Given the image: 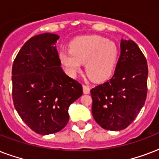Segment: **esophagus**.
Segmentation results:
<instances>
[{"mask_svg": "<svg viewBox=\"0 0 159 159\" xmlns=\"http://www.w3.org/2000/svg\"><path fill=\"white\" fill-rule=\"evenodd\" d=\"M82 90H83V93L84 94H89L90 93V87L88 86L83 85L82 86Z\"/></svg>", "mask_w": 159, "mask_h": 159, "instance_id": "34e87169", "label": "esophagus"}]
</instances>
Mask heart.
Listing matches in <instances>:
<instances>
[{"mask_svg": "<svg viewBox=\"0 0 159 159\" xmlns=\"http://www.w3.org/2000/svg\"><path fill=\"white\" fill-rule=\"evenodd\" d=\"M119 58L116 43L99 35L81 36L70 43V50L59 51V59L67 74L74 77L85 62V70L95 81L102 82L113 72Z\"/></svg>", "mask_w": 159, "mask_h": 159, "instance_id": "heart-1", "label": "heart"}]
</instances>
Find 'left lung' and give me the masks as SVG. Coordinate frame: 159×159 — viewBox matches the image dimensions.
Returning a JSON list of instances; mask_svg holds the SVG:
<instances>
[{
    "instance_id": "left-lung-1",
    "label": "left lung",
    "mask_w": 159,
    "mask_h": 159,
    "mask_svg": "<svg viewBox=\"0 0 159 159\" xmlns=\"http://www.w3.org/2000/svg\"><path fill=\"white\" fill-rule=\"evenodd\" d=\"M148 65L133 40H120V56L113 77L91 90L92 116L100 126L119 131L138 116L147 97Z\"/></svg>"
}]
</instances>
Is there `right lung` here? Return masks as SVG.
Instances as JSON below:
<instances>
[{
	"mask_svg": "<svg viewBox=\"0 0 159 159\" xmlns=\"http://www.w3.org/2000/svg\"><path fill=\"white\" fill-rule=\"evenodd\" d=\"M58 39L50 33L30 38L12 67L15 108L22 120L42 135L58 132L67 125L70 105L82 95V85L61 67L56 48Z\"/></svg>",
	"mask_w": 159,
	"mask_h": 159,
	"instance_id": "add662e5",
	"label": "right lung"
}]
</instances>
